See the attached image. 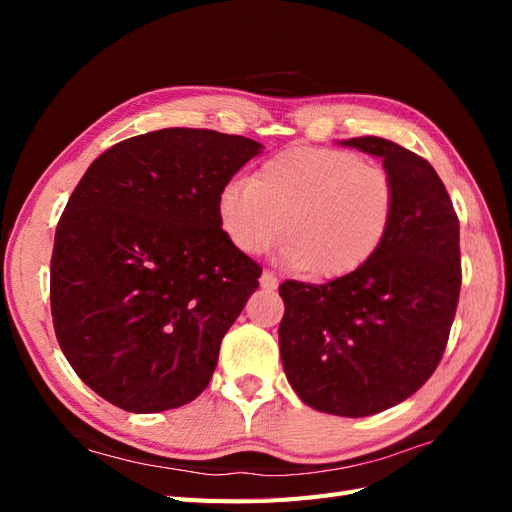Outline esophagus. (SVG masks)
I'll list each match as a JSON object with an SVG mask.
<instances>
[{
    "instance_id": "34e87169",
    "label": "esophagus",
    "mask_w": 512,
    "mask_h": 512,
    "mask_svg": "<svg viewBox=\"0 0 512 512\" xmlns=\"http://www.w3.org/2000/svg\"><path fill=\"white\" fill-rule=\"evenodd\" d=\"M260 286L265 290H275L277 288V277L271 271H265L260 275Z\"/></svg>"
}]
</instances>
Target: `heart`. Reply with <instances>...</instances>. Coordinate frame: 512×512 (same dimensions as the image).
<instances>
[{
	"label": "heart",
	"instance_id": "heart-1",
	"mask_svg": "<svg viewBox=\"0 0 512 512\" xmlns=\"http://www.w3.org/2000/svg\"><path fill=\"white\" fill-rule=\"evenodd\" d=\"M393 213L395 183L382 166L324 147H290L218 194L220 228L239 252L258 256L284 232V262L322 280L363 267Z\"/></svg>",
	"mask_w": 512,
	"mask_h": 512
}]
</instances>
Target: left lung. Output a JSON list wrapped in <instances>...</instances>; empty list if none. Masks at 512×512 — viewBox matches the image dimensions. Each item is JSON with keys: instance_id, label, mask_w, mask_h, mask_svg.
I'll return each instance as SVG.
<instances>
[{"instance_id": "8db88e82", "label": "left lung", "mask_w": 512, "mask_h": 512, "mask_svg": "<svg viewBox=\"0 0 512 512\" xmlns=\"http://www.w3.org/2000/svg\"><path fill=\"white\" fill-rule=\"evenodd\" d=\"M342 145L382 158L395 183L393 222L356 271L280 286V354L303 404L359 418L401 404L436 371L461 288L459 220L421 156L380 136Z\"/></svg>"}]
</instances>
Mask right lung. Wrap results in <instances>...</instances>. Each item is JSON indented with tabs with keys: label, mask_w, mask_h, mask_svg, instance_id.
<instances>
[{
	"label": "right lung",
	"mask_w": 512,
	"mask_h": 512,
	"mask_svg": "<svg viewBox=\"0 0 512 512\" xmlns=\"http://www.w3.org/2000/svg\"><path fill=\"white\" fill-rule=\"evenodd\" d=\"M262 151L252 138L166 128L91 162L61 213L51 314L91 391L151 414L207 389L262 269L220 228L218 194Z\"/></svg>",
	"instance_id": "right-lung-1"
}]
</instances>
